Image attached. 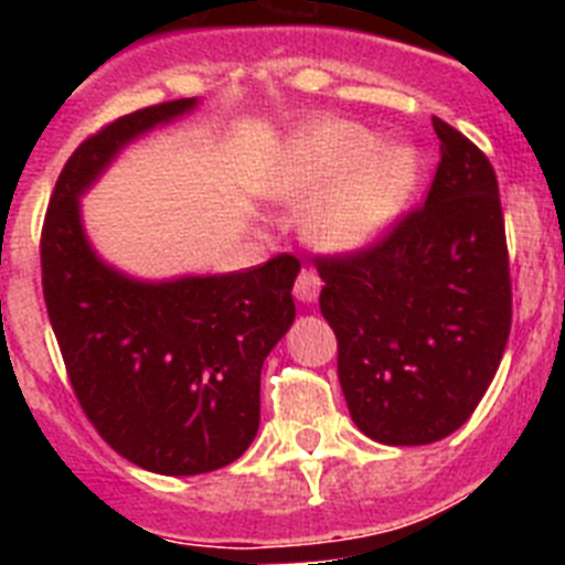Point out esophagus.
<instances>
[{
    "instance_id": "obj_1",
    "label": "esophagus",
    "mask_w": 565,
    "mask_h": 565,
    "mask_svg": "<svg viewBox=\"0 0 565 565\" xmlns=\"http://www.w3.org/2000/svg\"><path fill=\"white\" fill-rule=\"evenodd\" d=\"M319 291H322V279H319V274L311 271V268H302L297 282H294V297H297L299 302H317Z\"/></svg>"
}]
</instances>
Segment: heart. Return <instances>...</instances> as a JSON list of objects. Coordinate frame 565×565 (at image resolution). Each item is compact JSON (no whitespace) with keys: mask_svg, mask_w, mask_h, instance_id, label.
<instances>
[{"mask_svg":"<svg viewBox=\"0 0 565 565\" xmlns=\"http://www.w3.org/2000/svg\"><path fill=\"white\" fill-rule=\"evenodd\" d=\"M416 154L376 147L364 127L319 118L291 135L268 174V198L302 206L299 232L326 254H356L393 226L416 189Z\"/></svg>","mask_w":565,"mask_h":565,"instance_id":"obj_1","label":"heart"}]
</instances>
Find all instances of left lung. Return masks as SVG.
Listing matches in <instances>:
<instances>
[{
  "instance_id": "8db88e82",
  "label": "left lung",
  "mask_w": 565,
  "mask_h": 565,
  "mask_svg": "<svg viewBox=\"0 0 565 565\" xmlns=\"http://www.w3.org/2000/svg\"><path fill=\"white\" fill-rule=\"evenodd\" d=\"M441 161L430 194L379 246L319 259V311L339 342L353 424L391 447L456 433L495 379L512 326L495 169L433 118Z\"/></svg>"
}]
</instances>
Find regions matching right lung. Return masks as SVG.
<instances>
[{"instance_id": "1", "label": "right lung", "mask_w": 565, "mask_h": 565, "mask_svg": "<svg viewBox=\"0 0 565 565\" xmlns=\"http://www.w3.org/2000/svg\"><path fill=\"white\" fill-rule=\"evenodd\" d=\"M198 98L129 113L70 154L42 228V286L78 404L118 456L158 476L237 461L259 427V373L286 337L299 263L138 279L93 248L82 198L141 135Z\"/></svg>"}]
</instances>
